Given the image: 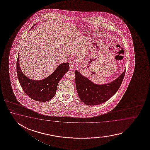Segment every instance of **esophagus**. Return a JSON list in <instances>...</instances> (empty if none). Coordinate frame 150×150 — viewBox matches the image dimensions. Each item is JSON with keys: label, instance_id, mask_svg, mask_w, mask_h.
Here are the masks:
<instances>
[{"label": "esophagus", "instance_id": "1", "mask_svg": "<svg viewBox=\"0 0 150 150\" xmlns=\"http://www.w3.org/2000/svg\"><path fill=\"white\" fill-rule=\"evenodd\" d=\"M69 67H70V69L71 70H74V62L72 61H70V64H69Z\"/></svg>", "mask_w": 150, "mask_h": 150}]
</instances>
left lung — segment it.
<instances>
[{"label": "left lung", "instance_id": "8db88e82", "mask_svg": "<svg viewBox=\"0 0 150 150\" xmlns=\"http://www.w3.org/2000/svg\"><path fill=\"white\" fill-rule=\"evenodd\" d=\"M76 86L80 99L87 105H98L106 102L115 94L121 85L125 70L112 83L97 85L79 71H74Z\"/></svg>", "mask_w": 150, "mask_h": 150}]
</instances>
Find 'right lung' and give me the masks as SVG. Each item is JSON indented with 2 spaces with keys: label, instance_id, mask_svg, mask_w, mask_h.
<instances>
[{
  "label": "right lung",
  "instance_id": "obj_1",
  "mask_svg": "<svg viewBox=\"0 0 150 150\" xmlns=\"http://www.w3.org/2000/svg\"><path fill=\"white\" fill-rule=\"evenodd\" d=\"M69 70V63H62L46 78L34 80L27 78L22 72L19 63V55L16 62L18 78L24 92L32 99L41 102L48 101L54 98L58 83Z\"/></svg>",
  "mask_w": 150,
  "mask_h": 150
}]
</instances>
